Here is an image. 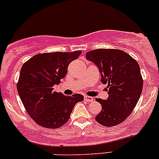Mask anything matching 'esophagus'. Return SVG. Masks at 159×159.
Instances as JSON below:
<instances>
[{
  "instance_id": "obj_1",
  "label": "esophagus",
  "mask_w": 159,
  "mask_h": 159,
  "mask_svg": "<svg viewBox=\"0 0 159 159\" xmlns=\"http://www.w3.org/2000/svg\"><path fill=\"white\" fill-rule=\"evenodd\" d=\"M84 100L88 102H92L93 101H94V98H93L92 97H91V96L85 95L84 96Z\"/></svg>"
}]
</instances>
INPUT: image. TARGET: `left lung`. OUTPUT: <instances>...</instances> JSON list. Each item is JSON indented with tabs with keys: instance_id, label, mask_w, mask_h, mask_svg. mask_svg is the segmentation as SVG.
<instances>
[{
	"instance_id": "left-lung-1",
	"label": "left lung",
	"mask_w": 159,
	"mask_h": 159,
	"mask_svg": "<svg viewBox=\"0 0 159 159\" xmlns=\"http://www.w3.org/2000/svg\"><path fill=\"white\" fill-rule=\"evenodd\" d=\"M86 59L98 68L104 84H108L107 100L96 98L102 111L95 119L111 127L123 122L131 115L143 88L140 67L132 57L118 49H97L86 53Z\"/></svg>"
}]
</instances>
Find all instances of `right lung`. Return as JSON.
Wrapping results in <instances>:
<instances>
[{"mask_svg":"<svg viewBox=\"0 0 159 159\" xmlns=\"http://www.w3.org/2000/svg\"><path fill=\"white\" fill-rule=\"evenodd\" d=\"M81 54V51L38 54L22 65L17 92L29 116L41 127L64 125L75 104L84 100L80 94L66 96L53 91L68 73V65Z\"/></svg>","mask_w":159,"mask_h":159,"instance_id":"1","label":"right lung"}]
</instances>
